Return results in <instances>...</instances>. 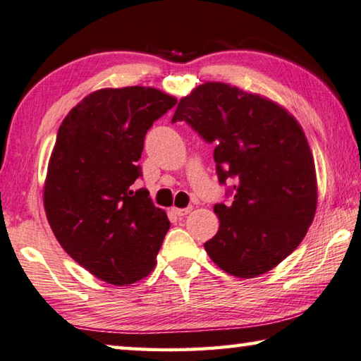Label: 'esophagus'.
<instances>
[{
  "label": "esophagus",
  "instance_id": "34e87169",
  "mask_svg": "<svg viewBox=\"0 0 361 361\" xmlns=\"http://www.w3.org/2000/svg\"><path fill=\"white\" fill-rule=\"evenodd\" d=\"M192 210V207L190 205V207H186V209H178V207H171V212H173V214L176 215V216H185V215H188L190 214V212Z\"/></svg>",
  "mask_w": 361,
  "mask_h": 361
}]
</instances>
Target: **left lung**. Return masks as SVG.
<instances>
[{"label": "left lung", "instance_id": "obj_1", "mask_svg": "<svg viewBox=\"0 0 361 361\" xmlns=\"http://www.w3.org/2000/svg\"><path fill=\"white\" fill-rule=\"evenodd\" d=\"M185 120L214 142L220 183L234 180L231 204H216L220 228L204 244L236 278L273 270L300 244L318 202L314 159L300 123L284 106L233 85L205 82L180 99Z\"/></svg>", "mask_w": 361, "mask_h": 361}]
</instances>
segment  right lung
<instances>
[{"instance_id": "add662e5", "label": "right lung", "mask_w": 361, "mask_h": 361, "mask_svg": "<svg viewBox=\"0 0 361 361\" xmlns=\"http://www.w3.org/2000/svg\"><path fill=\"white\" fill-rule=\"evenodd\" d=\"M176 98L152 87L101 88L72 107L51 152L43 205L57 243L101 281L146 278L170 228L149 191H133L145 136Z\"/></svg>"}]
</instances>
